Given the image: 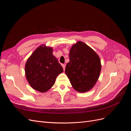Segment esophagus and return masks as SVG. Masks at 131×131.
Returning <instances> with one entry per match:
<instances>
[{
    "instance_id": "1",
    "label": "esophagus",
    "mask_w": 131,
    "mask_h": 131,
    "mask_svg": "<svg viewBox=\"0 0 131 131\" xmlns=\"http://www.w3.org/2000/svg\"><path fill=\"white\" fill-rule=\"evenodd\" d=\"M62 67H63V70H65V69H66V65H65V64H62Z\"/></svg>"
}]
</instances>
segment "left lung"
Segmentation results:
<instances>
[{
	"mask_svg": "<svg viewBox=\"0 0 131 131\" xmlns=\"http://www.w3.org/2000/svg\"><path fill=\"white\" fill-rule=\"evenodd\" d=\"M69 60L65 72L73 89L80 93L91 90L96 84L101 71L98 54L85 42L78 41L71 47Z\"/></svg>",
	"mask_w": 131,
	"mask_h": 131,
	"instance_id": "8db88e82",
	"label": "left lung"
}]
</instances>
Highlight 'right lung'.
<instances>
[{
  "mask_svg": "<svg viewBox=\"0 0 131 131\" xmlns=\"http://www.w3.org/2000/svg\"><path fill=\"white\" fill-rule=\"evenodd\" d=\"M25 75L31 88L44 93L53 86L63 69L53 54V48L41 44L32 53L25 64Z\"/></svg>",
  "mask_w": 131,
  "mask_h": 131,
  "instance_id": "obj_1",
  "label": "right lung"
}]
</instances>
